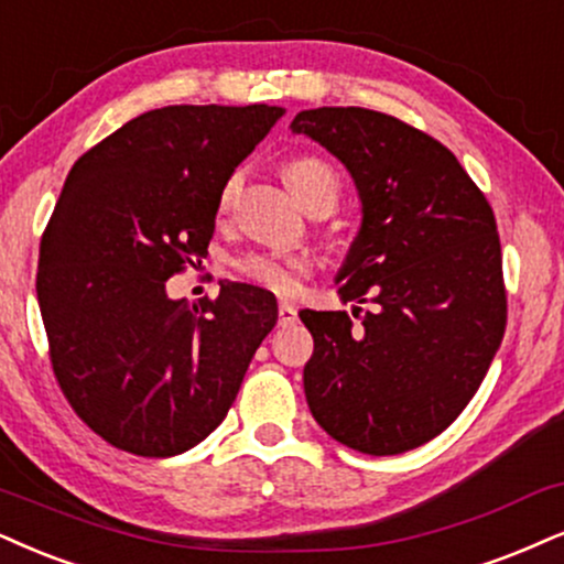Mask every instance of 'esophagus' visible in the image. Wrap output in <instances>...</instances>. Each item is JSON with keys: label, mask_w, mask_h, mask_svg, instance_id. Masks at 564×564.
<instances>
[{"label": "esophagus", "mask_w": 564, "mask_h": 564, "mask_svg": "<svg viewBox=\"0 0 564 564\" xmlns=\"http://www.w3.org/2000/svg\"><path fill=\"white\" fill-rule=\"evenodd\" d=\"M295 322H297L295 305L280 303V326H290V324H295Z\"/></svg>", "instance_id": "esophagus-1"}]
</instances>
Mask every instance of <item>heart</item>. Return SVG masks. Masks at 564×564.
<instances>
[{"instance_id": "obj_1", "label": "heart", "mask_w": 564, "mask_h": 564, "mask_svg": "<svg viewBox=\"0 0 564 564\" xmlns=\"http://www.w3.org/2000/svg\"><path fill=\"white\" fill-rule=\"evenodd\" d=\"M282 177L303 206H308L318 196H332L337 200V172L326 162H322V159L297 156L282 166ZM235 191H238V177H232L225 185V191L219 196V208L229 206ZM235 269H238L242 280L259 284V288L269 290V293L293 295L301 290V284L311 274L314 263H311L308 256L301 253H267V250H256V253L242 256L235 263Z\"/></svg>"}]
</instances>
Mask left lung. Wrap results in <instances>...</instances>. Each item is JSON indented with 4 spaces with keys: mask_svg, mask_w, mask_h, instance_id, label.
<instances>
[{
    "mask_svg": "<svg viewBox=\"0 0 564 564\" xmlns=\"http://www.w3.org/2000/svg\"><path fill=\"white\" fill-rule=\"evenodd\" d=\"M356 180L364 221L337 293L373 311H301L314 335L303 387L332 440L400 455L442 434L489 371L507 326L497 219L455 154L373 109L293 120Z\"/></svg>",
    "mask_w": 564,
    "mask_h": 564,
    "instance_id": "obj_1",
    "label": "left lung"
}]
</instances>
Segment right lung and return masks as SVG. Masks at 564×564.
Here are the masks:
<instances>
[{
    "instance_id": "obj_1",
    "label": "right lung",
    "mask_w": 564,
    "mask_h": 564,
    "mask_svg": "<svg viewBox=\"0 0 564 564\" xmlns=\"http://www.w3.org/2000/svg\"><path fill=\"white\" fill-rule=\"evenodd\" d=\"M282 115L151 109L69 170L41 235L36 293L62 394L112 447L172 457L204 442L274 329L267 290L227 282L187 303L166 297V280L206 256L227 180Z\"/></svg>"
}]
</instances>
